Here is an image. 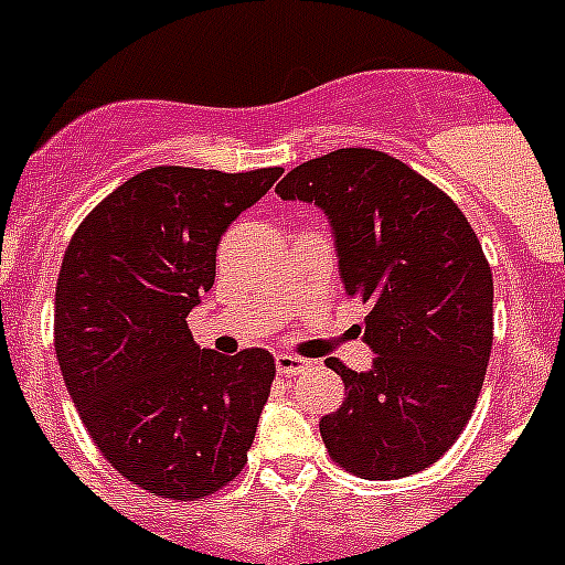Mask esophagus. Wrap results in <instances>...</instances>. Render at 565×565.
Segmentation results:
<instances>
[{
	"mask_svg": "<svg viewBox=\"0 0 565 565\" xmlns=\"http://www.w3.org/2000/svg\"><path fill=\"white\" fill-rule=\"evenodd\" d=\"M306 367L308 359L294 356V353H277V373H282V376H294V373L306 371Z\"/></svg>",
	"mask_w": 565,
	"mask_h": 565,
	"instance_id": "1",
	"label": "esophagus"
}]
</instances>
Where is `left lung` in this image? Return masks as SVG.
Wrapping results in <instances>:
<instances>
[{
  "instance_id": "1",
  "label": "left lung",
  "mask_w": 565,
  "mask_h": 565,
  "mask_svg": "<svg viewBox=\"0 0 565 565\" xmlns=\"http://www.w3.org/2000/svg\"><path fill=\"white\" fill-rule=\"evenodd\" d=\"M328 214L348 297L367 302L364 373L328 359L344 402L319 422L339 467L393 481L436 463L476 411L492 353V268L461 209L376 149H337L277 183Z\"/></svg>"
}]
</instances>
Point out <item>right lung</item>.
Wrapping results in <instances>:
<instances>
[{
	"label": "right lung",
	"mask_w": 565,
	"mask_h": 565,
	"mask_svg": "<svg viewBox=\"0 0 565 565\" xmlns=\"http://www.w3.org/2000/svg\"><path fill=\"white\" fill-rule=\"evenodd\" d=\"M282 169L154 167L82 221L56 282V356L102 456L169 501L226 487L248 461L274 356L201 351L186 317L214 286L217 243Z\"/></svg>",
	"instance_id": "obj_1"
}]
</instances>
